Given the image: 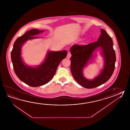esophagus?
Listing matches in <instances>:
<instances>
[{
    "label": "esophagus",
    "instance_id": "1",
    "mask_svg": "<svg viewBox=\"0 0 130 130\" xmlns=\"http://www.w3.org/2000/svg\"><path fill=\"white\" fill-rule=\"evenodd\" d=\"M71 53L69 52L68 53L66 57L67 58H70L71 57Z\"/></svg>",
    "mask_w": 130,
    "mask_h": 130
}]
</instances>
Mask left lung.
<instances>
[{"label": "left lung", "instance_id": "obj_1", "mask_svg": "<svg viewBox=\"0 0 130 130\" xmlns=\"http://www.w3.org/2000/svg\"><path fill=\"white\" fill-rule=\"evenodd\" d=\"M100 29L101 34L97 42L86 45L75 44L70 48L72 74L79 85L88 89L97 87L106 82L111 77L115 68L116 54L113 41L105 30ZM98 49L101 50L104 58V68L94 79H88L84 76L83 69L95 57V51Z\"/></svg>", "mask_w": 130, "mask_h": 130}]
</instances>
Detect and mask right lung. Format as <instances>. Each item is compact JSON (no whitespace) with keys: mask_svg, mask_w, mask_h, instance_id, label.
I'll return each mask as SVG.
<instances>
[{"mask_svg":"<svg viewBox=\"0 0 130 130\" xmlns=\"http://www.w3.org/2000/svg\"><path fill=\"white\" fill-rule=\"evenodd\" d=\"M36 29L29 30L18 37L14 43L11 52V59L17 76L23 82L32 87L45 85L52 79L59 64L66 57L67 51H48L43 61L39 65L29 66L23 61L21 56V48L28 40L40 38L35 36L43 32Z\"/></svg>","mask_w":130,"mask_h":130,"instance_id":"add662e5","label":"right lung"}]
</instances>
